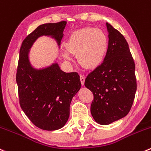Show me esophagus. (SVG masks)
<instances>
[{"instance_id": "esophagus-1", "label": "esophagus", "mask_w": 151, "mask_h": 151, "mask_svg": "<svg viewBox=\"0 0 151 151\" xmlns=\"http://www.w3.org/2000/svg\"><path fill=\"white\" fill-rule=\"evenodd\" d=\"M80 82H81V84H82V86H83V85H84V83H85V77L83 75H80Z\"/></svg>"}]
</instances>
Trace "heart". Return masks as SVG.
Returning <instances> with one entry per match:
<instances>
[{
	"instance_id": "b5f03b06",
	"label": "heart",
	"mask_w": 151,
	"mask_h": 151,
	"mask_svg": "<svg viewBox=\"0 0 151 151\" xmlns=\"http://www.w3.org/2000/svg\"><path fill=\"white\" fill-rule=\"evenodd\" d=\"M67 51L63 52L66 60H72L71 55H77L82 66L94 69L102 64L108 49V39L99 29L86 27L76 30L65 43Z\"/></svg>"
}]
</instances>
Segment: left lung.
Masks as SVG:
<instances>
[{"mask_svg": "<svg viewBox=\"0 0 151 151\" xmlns=\"http://www.w3.org/2000/svg\"><path fill=\"white\" fill-rule=\"evenodd\" d=\"M108 49L103 62L91 72L85 86L93 94L91 113L97 123L109 125L125 117L137 91L135 63L123 35L106 23Z\"/></svg>", "mask_w": 151, "mask_h": 151, "instance_id": "left-lung-1", "label": "left lung"}]
</instances>
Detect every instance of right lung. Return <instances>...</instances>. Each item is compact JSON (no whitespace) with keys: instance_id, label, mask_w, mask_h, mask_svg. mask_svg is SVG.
<instances>
[{"instance_id":"obj_1","label":"right lung","mask_w":151,"mask_h":151,"mask_svg":"<svg viewBox=\"0 0 151 151\" xmlns=\"http://www.w3.org/2000/svg\"><path fill=\"white\" fill-rule=\"evenodd\" d=\"M65 26L66 21L40 25L24 39L20 49L16 81L20 107L35 126L46 131L65 125L71 99L81 83L77 72H64L57 63L46 68H34L29 61V50L41 36H50L60 46Z\"/></svg>"}]
</instances>
